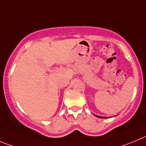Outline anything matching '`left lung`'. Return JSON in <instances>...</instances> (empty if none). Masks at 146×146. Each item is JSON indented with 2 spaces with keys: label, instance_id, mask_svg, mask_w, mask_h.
<instances>
[{
  "label": "left lung",
  "instance_id": "8db88e82",
  "mask_svg": "<svg viewBox=\"0 0 146 146\" xmlns=\"http://www.w3.org/2000/svg\"><path fill=\"white\" fill-rule=\"evenodd\" d=\"M96 117H97L99 118H107V117H101V116H97V115H95Z\"/></svg>",
  "mask_w": 146,
  "mask_h": 146
}]
</instances>
